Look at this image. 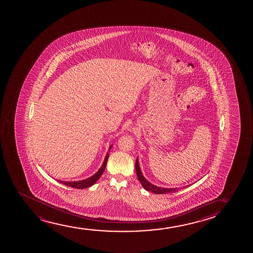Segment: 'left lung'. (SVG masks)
<instances>
[{
	"label": "left lung",
	"mask_w": 253,
	"mask_h": 253,
	"mask_svg": "<svg viewBox=\"0 0 253 253\" xmlns=\"http://www.w3.org/2000/svg\"><path fill=\"white\" fill-rule=\"evenodd\" d=\"M135 172H136V175L138 178L140 183L142 184V187H144V189L149 192H152L154 194H169V193H174L180 189V187H173V188H167V187H157L154 184L150 183L149 180L146 179L145 177L143 176L140 166H139L138 158H136L135 161ZM187 187V186H186Z\"/></svg>",
	"instance_id": "left-lung-1"
}]
</instances>
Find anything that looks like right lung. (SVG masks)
I'll list each match as a JSON object with an SVG mask.
<instances>
[{"instance_id":"right-lung-1","label":"right lung","mask_w":253,"mask_h":253,"mask_svg":"<svg viewBox=\"0 0 253 253\" xmlns=\"http://www.w3.org/2000/svg\"><path fill=\"white\" fill-rule=\"evenodd\" d=\"M112 146H110L109 148V152L111 150ZM109 152H107L105 158H104V163L102 164V166L100 167V169H98L97 173L93 174L92 176L89 177L87 179L82 180H77V181H64V180H56L59 183L64 184L67 187H74V188H78V189H84V188H86V187H91L92 185L97 182V180L100 178L101 175L104 173V169H105V167L107 164L108 158H109Z\"/></svg>"}]
</instances>
